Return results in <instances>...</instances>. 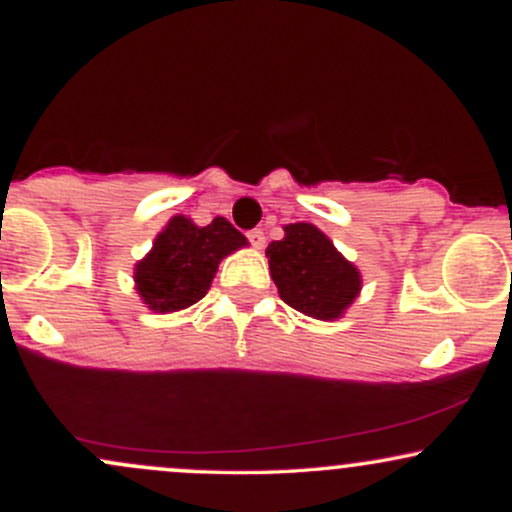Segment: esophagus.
I'll list each match as a JSON object with an SVG mask.
<instances>
[{"label":"esophagus","instance_id":"obj_1","mask_svg":"<svg viewBox=\"0 0 512 512\" xmlns=\"http://www.w3.org/2000/svg\"><path fill=\"white\" fill-rule=\"evenodd\" d=\"M245 236H248V240H250L252 248H257V250L264 248V243H267V238H264L262 228H252V231L245 233Z\"/></svg>","mask_w":512,"mask_h":512}]
</instances>
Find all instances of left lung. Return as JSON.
Instances as JSON below:
<instances>
[{
    "label": "left lung",
    "mask_w": 512,
    "mask_h": 512,
    "mask_svg": "<svg viewBox=\"0 0 512 512\" xmlns=\"http://www.w3.org/2000/svg\"><path fill=\"white\" fill-rule=\"evenodd\" d=\"M284 231L286 236L267 248L281 301L317 320L339 317L361 291L356 267L313 223H289Z\"/></svg>",
    "instance_id": "left-lung-1"
}]
</instances>
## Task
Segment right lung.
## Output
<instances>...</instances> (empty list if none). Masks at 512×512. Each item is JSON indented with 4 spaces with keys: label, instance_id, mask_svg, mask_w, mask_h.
Returning a JSON list of instances; mask_svg holds the SVG:
<instances>
[{
    "label": "right lung",
    "instance_id": "add662e5",
    "mask_svg": "<svg viewBox=\"0 0 512 512\" xmlns=\"http://www.w3.org/2000/svg\"><path fill=\"white\" fill-rule=\"evenodd\" d=\"M245 245L243 233L216 216L199 228L185 216H173L156 238L154 250L137 264L134 281L151 310L173 313L197 303L209 291L221 257Z\"/></svg>",
    "mask_w": 512,
    "mask_h": 512
}]
</instances>
